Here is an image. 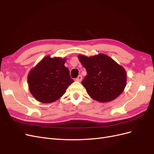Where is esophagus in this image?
Listing matches in <instances>:
<instances>
[{
    "instance_id": "1",
    "label": "esophagus",
    "mask_w": 154,
    "mask_h": 154,
    "mask_svg": "<svg viewBox=\"0 0 154 154\" xmlns=\"http://www.w3.org/2000/svg\"><path fill=\"white\" fill-rule=\"evenodd\" d=\"M82 80V75H79L76 78V81L77 82H81Z\"/></svg>"
}]
</instances>
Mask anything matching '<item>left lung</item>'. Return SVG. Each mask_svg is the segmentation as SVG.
Listing matches in <instances>:
<instances>
[{"label":"left lung","instance_id":"obj_1","mask_svg":"<svg viewBox=\"0 0 154 154\" xmlns=\"http://www.w3.org/2000/svg\"><path fill=\"white\" fill-rule=\"evenodd\" d=\"M78 57L87 72L82 83L93 100L104 103L122 94L127 84V74L122 66L101 53L90 57L80 54Z\"/></svg>","mask_w":154,"mask_h":154}]
</instances>
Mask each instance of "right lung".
<instances>
[{
	"instance_id": "obj_1",
	"label": "right lung",
	"mask_w": 154,
	"mask_h": 154,
	"mask_svg": "<svg viewBox=\"0 0 154 154\" xmlns=\"http://www.w3.org/2000/svg\"><path fill=\"white\" fill-rule=\"evenodd\" d=\"M66 58L45 57L32 68L27 76L29 89L35 98L43 103L58 100L73 83Z\"/></svg>"
}]
</instances>
